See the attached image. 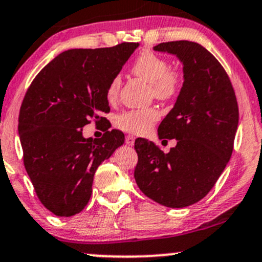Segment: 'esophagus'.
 Masks as SVG:
<instances>
[{
  "mask_svg": "<svg viewBox=\"0 0 262 262\" xmlns=\"http://www.w3.org/2000/svg\"><path fill=\"white\" fill-rule=\"evenodd\" d=\"M134 142H136V138H134V136H126L125 137L126 145H129V146L134 145Z\"/></svg>",
  "mask_w": 262,
  "mask_h": 262,
  "instance_id": "34e87169",
  "label": "esophagus"
}]
</instances>
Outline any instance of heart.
<instances>
[{
  "label": "heart",
  "instance_id": "obj_1",
  "mask_svg": "<svg viewBox=\"0 0 262 262\" xmlns=\"http://www.w3.org/2000/svg\"><path fill=\"white\" fill-rule=\"evenodd\" d=\"M132 72L139 78L144 79L149 84L157 98L166 100L171 99L180 91V76L178 72L169 68L166 59L162 58L153 52L145 51L138 56L132 66ZM122 79L116 76L109 82L107 88V98L113 102L118 98ZM159 111L154 107L130 109L120 113L116 118V125L123 130L134 134H145L159 119Z\"/></svg>",
  "mask_w": 262,
  "mask_h": 262
}]
</instances>
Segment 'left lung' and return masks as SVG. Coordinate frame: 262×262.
Masks as SVG:
<instances>
[{"label": "left lung", "mask_w": 262, "mask_h": 262, "mask_svg": "<svg viewBox=\"0 0 262 262\" xmlns=\"http://www.w3.org/2000/svg\"><path fill=\"white\" fill-rule=\"evenodd\" d=\"M153 50L183 63V87L158 128L160 139H175L177 145L164 153L138 138L134 178L151 200L185 208L211 190L229 163L238 124L236 97L223 66L199 43L165 42Z\"/></svg>", "instance_id": "1"}]
</instances>
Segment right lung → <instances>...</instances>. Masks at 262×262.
I'll return each mask as SVG.
<instances>
[{
	"instance_id": "1",
	"label": "right lung",
	"mask_w": 262,
	"mask_h": 262,
	"mask_svg": "<svg viewBox=\"0 0 262 262\" xmlns=\"http://www.w3.org/2000/svg\"><path fill=\"white\" fill-rule=\"evenodd\" d=\"M139 43L68 50L39 72L26 93L18 118L24 163L37 196L57 216L85 208L97 168L124 143L113 129L83 137V126L108 113L107 88Z\"/></svg>"
}]
</instances>
